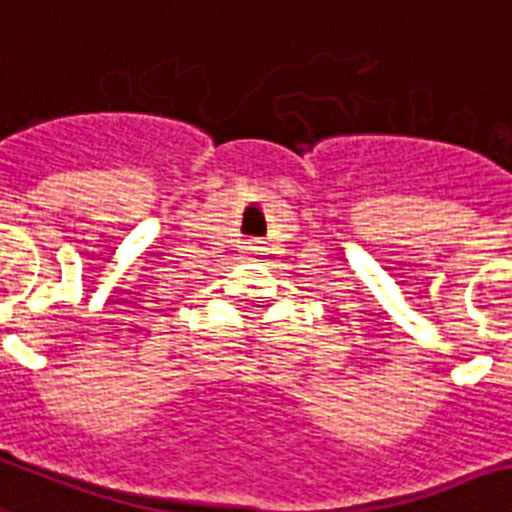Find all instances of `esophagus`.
Returning <instances> with one entry per match:
<instances>
[{
    "label": "esophagus",
    "instance_id": "esophagus-1",
    "mask_svg": "<svg viewBox=\"0 0 512 512\" xmlns=\"http://www.w3.org/2000/svg\"><path fill=\"white\" fill-rule=\"evenodd\" d=\"M240 251H243V256H248V259H256V256H261V251H264V245H261V240H245Z\"/></svg>",
    "mask_w": 512,
    "mask_h": 512
}]
</instances>
